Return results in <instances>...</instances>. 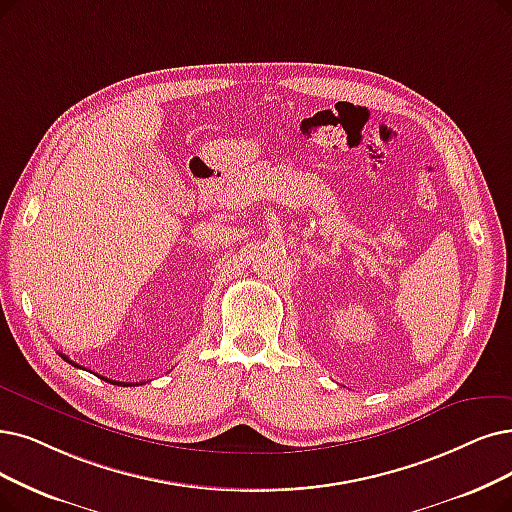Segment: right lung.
I'll return each instance as SVG.
<instances>
[{"mask_svg": "<svg viewBox=\"0 0 512 512\" xmlns=\"http://www.w3.org/2000/svg\"><path fill=\"white\" fill-rule=\"evenodd\" d=\"M58 355H60V357H63V359H65V361H69V363H71V365H75V367H79V365H77V363H75V361H71V359H69V357H67V355H63V353H58ZM100 378H102V380H107V378H105V376H100ZM107 382H111V384H121V386H134V382H117V380H107Z\"/></svg>", "mask_w": 512, "mask_h": 512, "instance_id": "1", "label": "right lung"}]
</instances>
